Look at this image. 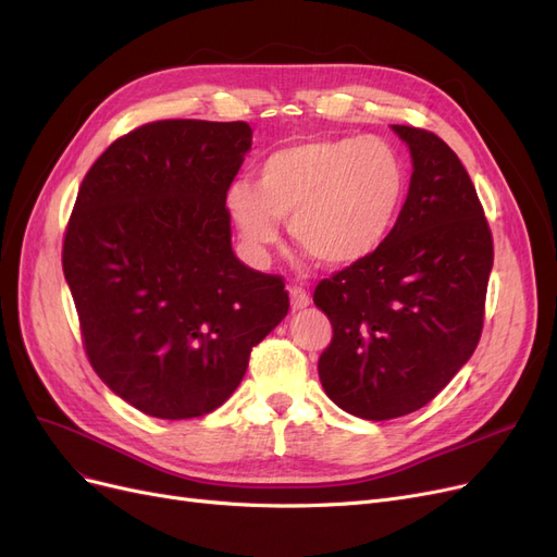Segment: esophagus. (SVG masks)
Masks as SVG:
<instances>
[{
	"label": "esophagus",
	"mask_w": 557,
	"mask_h": 557,
	"mask_svg": "<svg viewBox=\"0 0 557 557\" xmlns=\"http://www.w3.org/2000/svg\"><path fill=\"white\" fill-rule=\"evenodd\" d=\"M290 301H293V309H307L311 305V297L305 288H299V285H293L290 288Z\"/></svg>",
	"instance_id": "34e87169"
}]
</instances>
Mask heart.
<instances>
[{"instance_id": "b5f03b06", "label": "heart", "mask_w": 557, "mask_h": 557, "mask_svg": "<svg viewBox=\"0 0 557 557\" xmlns=\"http://www.w3.org/2000/svg\"><path fill=\"white\" fill-rule=\"evenodd\" d=\"M409 190V166L379 137H325L283 146L258 166L256 188L234 183L227 209L252 248L295 244L325 267H350L391 237Z\"/></svg>"}]
</instances>
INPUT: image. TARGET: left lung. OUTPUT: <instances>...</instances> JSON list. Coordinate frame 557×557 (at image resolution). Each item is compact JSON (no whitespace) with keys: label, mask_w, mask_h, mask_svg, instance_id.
I'll list each match as a JSON object with an SVG mask.
<instances>
[{"label":"left lung","mask_w":557,"mask_h":557,"mask_svg":"<svg viewBox=\"0 0 557 557\" xmlns=\"http://www.w3.org/2000/svg\"><path fill=\"white\" fill-rule=\"evenodd\" d=\"M413 174L399 221L369 258L315 285L332 323L327 397L364 420L425 407L476 350L493 234L460 158L434 132L393 125Z\"/></svg>","instance_id":"left-lung-1"}]
</instances>
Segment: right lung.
<instances>
[{
  "instance_id": "right-lung-1",
  "label": "right lung",
  "mask_w": 557,
  "mask_h": 557,
  "mask_svg": "<svg viewBox=\"0 0 557 557\" xmlns=\"http://www.w3.org/2000/svg\"><path fill=\"white\" fill-rule=\"evenodd\" d=\"M248 123L156 121L83 178L62 244L86 356L111 391L164 420L211 413L290 309L281 276L232 250L227 190Z\"/></svg>"
}]
</instances>
